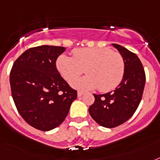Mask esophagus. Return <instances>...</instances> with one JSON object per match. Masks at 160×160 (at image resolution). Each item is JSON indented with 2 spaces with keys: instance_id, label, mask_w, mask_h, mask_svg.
Here are the masks:
<instances>
[{
  "instance_id": "esophagus-1",
  "label": "esophagus",
  "mask_w": 160,
  "mask_h": 160,
  "mask_svg": "<svg viewBox=\"0 0 160 160\" xmlns=\"http://www.w3.org/2000/svg\"><path fill=\"white\" fill-rule=\"evenodd\" d=\"M77 95H78V97H80V96H82V95H84V92H82V91H78Z\"/></svg>"
}]
</instances>
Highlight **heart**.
<instances>
[{
    "label": "heart",
    "instance_id": "1",
    "mask_svg": "<svg viewBox=\"0 0 160 160\" xmlns=\"http://www.w3.org/2000/svg\"><path fill=\"white\" fill-rule=\"evenodd\" d=\"M56 68L62 77L70 82L85 70L86 77L74 80L71 85L80 90L97 87L101 92L114 90L121 82L124 74L122 55L109 48H82L73 51V57L60 55Z\"/></svg>",
    "mask_w": 160,
    "mask_h": 160
}]
</instances>
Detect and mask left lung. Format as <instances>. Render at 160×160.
Returning a JSON list of instances; mask_svg holds the SVG:
<instances>
[{
  "mask_svg": "<svg viewBox=\"0 0 160 160\" xmlns=\"http://www.w3.org/2000/svg\"><path fill=\"white\" fill-rule=\"evenodd\" d=\"M124 61V74L118 87L104 95H95V102L89 108L90 116L105 128L124 124L136 111L145 85V73L136 55L123 46L112 44Z\"/></svg>",
  "mask_w": 160,
  "mask_h": 160,
  "instance_id": "left-lung-1",
  "label": "left lung"
}]
</instances>
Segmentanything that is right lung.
Here are the masks:
<instances>
[{
	"label": "right lung",
	"mask_w": 160,
	"mask_h": 160,
	"mask_svg": "<svg viewBox=\"0 0 160 160\" xmlns=\"http://www.w3.org/2000/svg\"><path fill=\"white\" fill-rule=\"evenodd\" d=\"M65 47L41 46L28 49L13 64L10 74L11 95L16 109L34 128L48 131L67 116L77 91L56 69Z\"/></svg>",
	"instance_id": "1"
}]
</instances>
